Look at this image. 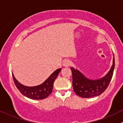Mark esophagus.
<instances>
[{"label":"esophagus","mask_w":123,"mask_h":123,"mask_svg":"<svg viewBox=\"0 0 123 123\" xmlns=\"http://www.w3.org/2000/svg\"><path fill=\"white\" fill-rule=\"evenodd\" d=\"M70 64H71L70 61L65 60V61H64V62H63L62 65L64 66V67H68L69 65H70Z\"/></svg>","instance_id":"esophagus-1"}]
</instances>
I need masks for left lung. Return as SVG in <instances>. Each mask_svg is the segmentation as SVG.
<instances>
[{
    "instance_id": "left-lung-1",
    "label": "left lung",
    "mask_w": 123,
    "mask_h": 123,
    "mask_svg": "<svg viewBox=\"0 0 123 123\" xmlns=\"http://www.w3.org/2000/svg\"><path fill=\"white\" fill-rule=\"evenodd\" d=\"M115 67L114 56L113 65L104 77L98 80H91L82 72L73 67L71 68L72 74V86L74 92L79 97L91 98L101 95L107 88L113 75Z\"/></svg>"
}]
</instances>
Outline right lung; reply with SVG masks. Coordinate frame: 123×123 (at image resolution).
Listing matches in <instances>:
<instances>
[{"label": "right lung", "instance_id": "add662e5", "mask_svg": "<svg viewBox=\"0 0 123 123\" xmlns=\"http://www.w3.org/2000/svg\"><path fill=\"white\" fill-rule=\"evenodd\" d=\"M61 70V68L55 70L43 83L33 86H25L20 84L15 78L13 73L12 77L17 88L24 96L33 99H42L46 98L51 94L54 82Z\"/></svg>", "mask_w": 123, "mask_h": 123}]
</instances>
